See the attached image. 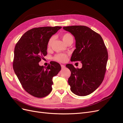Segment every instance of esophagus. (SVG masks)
Returning <instances> with one entry per match:
<instances>
[{
  "label": "esophagus",
  "instance_id": "1",
  "mask_svg": "<svg viewBox=\"0 0 123 123\" xmlns=\"http://www.w3.org/2000/svg\"><path fill=\"white\" fill-rule=\"evenodd\" d=\"M61 67H62V69H64V68H65L66 67L65 65H61Z\"/></svg>",
  "mask_w": 123,
  "mask_h": 123
}]
</instances>
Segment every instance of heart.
I'll list each match as a JSON object with an SVG mask.
<instances>
[{"label":"heart","instance_id":"obj_1","mask_svg":"<svg viewBox=\"0 0 123 123\" xmlns=\"http://www.w3.org/2000/svg\"><path fill=\"white\" fill-rule=\"evenodd\" d=\"M53 37H51L50 38V39L48 40V47H50L52 45V43L53 41ZM62 38L63 40L66 43H68L69 42H71V41H73V36L69 33H65V34L62 36ZM68 58V55L65 53H59L56 54L54 57V59L55 61H58L59 62H64L67 61V59Z\"/></svg>","mask_w":123,"mask_h":123}]
</instances>
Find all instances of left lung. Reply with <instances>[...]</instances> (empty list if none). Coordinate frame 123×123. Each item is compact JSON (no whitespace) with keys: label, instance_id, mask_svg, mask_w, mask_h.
<instances>
[{"label":"left lung","instance_id":"1","mask_svg":"<svg viewBox=\"0 0 123 123\" xmlns=\"http://www.w3.org/2000/svg\"><path fill=\"white\" fill-rule=\"evenodd\" d=\"M63 29L71 33L76 41L71 61H80L82 64L80 69L66 65L71 73L68 79L71 91L79 96L88 95L104 80L108 58L107 48L101 36L86 26L72 25Z\"/></svg>","mask_w":123,"mask_h":123}]
</instances>
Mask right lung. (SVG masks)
Instances as JSON below:
<instances>
[{
    "label": "right lung",
    "mask_w": 123,
    "mask_h": 123,
    "mask_svg": "<svg viewBox=\"0 0 123 123\" xmlns=\"http://www.w3.org/2000/svg\"><path fill=\"white\" fill-rule=\"evenodd\" d=\"M61 27L35 28L26 32L16 44L13 69L26 92L36 98L47 96L52 90V79L61 70V65L50 62L47 67L38 62L47 54L48 40Z\"/></svg>",
    "instance_id": "right-lung-1"
}]
</instances>
